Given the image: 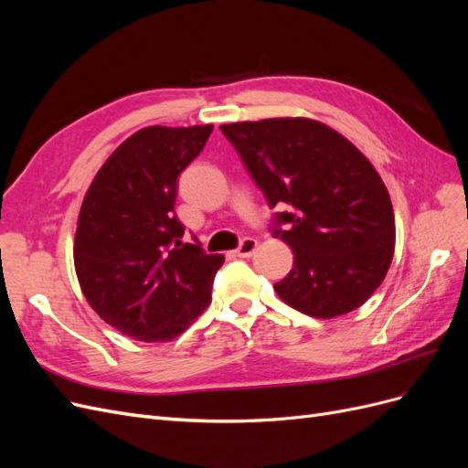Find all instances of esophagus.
I'll use <instances>...</instances> for the list:
<instances>
[{
  "label": "esophagus",
  "instance_id": "esophagus-1",
  "mask_svg": "<svg viewBox=\"0 0 468 468\" xmlns=\"http://www.w3.org/2000/svg\"><path fill=\"white\" fill-rule=\"evenodd\" d=\"M256 250H258V239H253V238H244L242 239V244L238 246V250L234 251L238 258H251L253 253H256Z\"/></svg>",
  "mask_w": 468,
  "mask_h": 468
}]
</instances>
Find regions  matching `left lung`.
<instances>
[{
    "mask_svg": "<svg viewBox=\"0 0 468 468\" xmlns=\"http://www.w3.org/2000/svg\"><path fill=\"white\" fill-rule=\"evenodd\" d=\"M271 207L275 236L294 253L275 282L289 306L314 318L359 308L387 277L394 256V210L373 164L332 126L306 117L222 124Z\"/></svg>",
    "mask_w": 468,
    "mask_h": 468,
    "instance_id": "1",
    "label": "left lung"
}]
</instances>
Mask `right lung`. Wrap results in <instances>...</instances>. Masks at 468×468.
<instances>
[{
    "mask_svg": "<svg viewBox=\"0 0 468 468\" xmlns=\"http://www.w3.org/2000/svg\"><path fill=\"white\" fill-rule=\"evenodd\" d=\"M212 124L146 126L112 152L83 197L74 265L90 306L138 342H172L210 303L220 253L183 244L177 177Z\"/></svg>",
    "mask_w": 468,
    "mask_h": 468,
    "instance_id": "1",
    "label": "right lung"
}]
</instances>
